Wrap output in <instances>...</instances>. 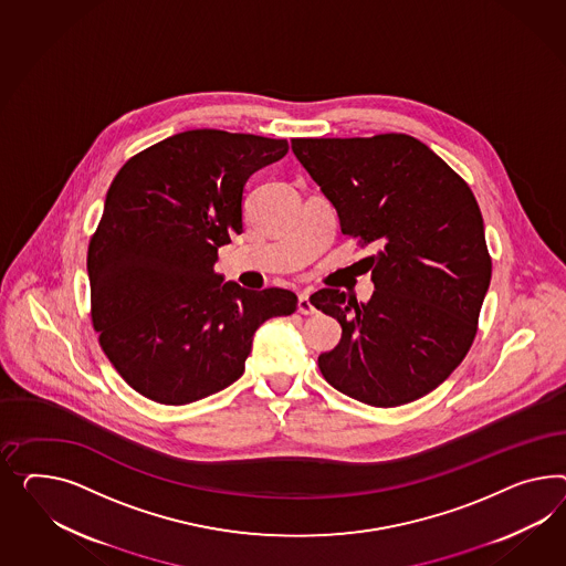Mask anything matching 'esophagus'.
<instances>
[{
  "label": "esophagus",
  "mask_w": 566,
  "mask_h": 566,
  "mask_svg": "<svg viewBox=\"0 0 566 566\" xmlns=\"http://www.w3.org/2000/svg\"><path fill=\"white\" fill-rule=\"evenodd\" d=\"M298 313L301 315H313L315 313V306L311 305V301H308V292L298 294Z\"/></svg>",
  "instance_id": "obj_1"
}]
</instances>
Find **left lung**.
<instances>
[{
  "instance_id": "obj_1",
  "label": "left lung",
  "mask_w": 566,
  "mask_h": 566,
  "mask_svg": "<svg viewBox=\"0 0 566 566\" xmlns=\"http://www.w3.org/2000/svg\"><path fill=\"white\" fill-rule=\"evenodd\" d=\"M292 153L334 203L342 232L381 247L363 260L375 284L368 303L337 289L311 296L342 325L339 344L319 356L325 381L377 408L427 396L472 348L490 286L470 185L406 134L294 138Z\"/></svg>"
}]
</instances>
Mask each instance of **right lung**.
Instances as JSON below:
<instances>
[{"instance_id": "obj_1", "label": "right lung", "mask_w": 566, "mask_h": 566, "mask_svg": "<svg viewBox=\"0 0 566 566\" xmlns=\"http://www.w3.org/2000/svg\"><path fill=\"white\" fill-rule=\"evenodd\" d=\"M286 153V139L191 129L115 175L88 244L92 325L144 398L185 406L229 387L261 323L296 311L294 292L214 272L218 247L243 232L247 179Z\"/></svg>"}]
</instances>
